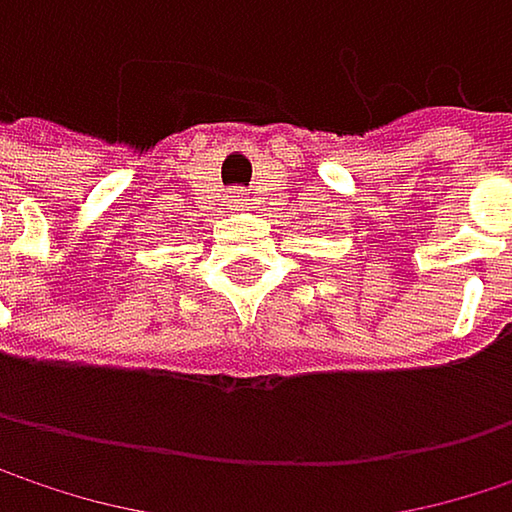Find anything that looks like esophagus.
I'll list each match as a JSON object with an SVG mask.
<instances>
[{"mask_svg":"<svg viewBox=\"0 0 512 512\" xmlns=\"http://www.w3.org/2000/svg\"><path fill=\"white\" fill-rule=\"evenodd\" d=\"M231 204H240V207H243V204H246V195H243V192H237V195L231 198Z\"/></svg>","mask_w":512,"mask_h":512,"instance_id":"1","label":"esophagus"}]
</instances>
